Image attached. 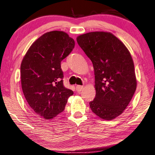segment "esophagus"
I'll list each match as a JSON object with an SVG mask.
<instances>
[{
  "instance_id": "obj_1",
  "label": "esophagus",
  "mask_w": 155,
  "mask_h": 155,
  "mask_svg": "<svg viewBox=\"0 0 155 155\" xmlns=\"http://www.w3.org/2000/svg\"><path fill=\"white\" fill-rule=\"evenodd\" d=\"M83 88H84V86H83L77 85V86H76V91H77L78 92H80V91H81L83 90Z\"/></svg>"
}]
</instances>
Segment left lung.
<instances>
[{"label": "left lung", "mask_w": 155, "mask_h": 155, "mask_svg": "<svg viewBox=\"0 0 155 155\" xmlns=\"http://www.w3.org/2000/svg\"><path fill=\"white\" fill-rule=\"evenodd\" d=\"M76 41L94 66L96 98L90 108L101 118L114 119L127 108L137 87L130 53L110 32H88Z\"/></svg>", "instance_id": "left-lung-1"}]
</instances>
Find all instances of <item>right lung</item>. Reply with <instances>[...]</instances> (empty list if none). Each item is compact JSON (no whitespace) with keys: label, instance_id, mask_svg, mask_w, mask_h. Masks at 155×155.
Masks as SVG:
<instances>
[{"label":"right lung","instance_id":"right-lung-1","mask_svg":"<svg viewBox=\"0 0 155 155\" xmlns=\"http://www.w3.org/2000/svg\"><path fill=\"white\" fill-rule=\"evenodd\" d=\"M75 46L62 31H51L32 43L20 66L22 89L31 108L40 117L51 119L64 110L71 90L63 84L61 61Z\"/></svg>","mask_w":155,"mask_h":155}]
</instances>
